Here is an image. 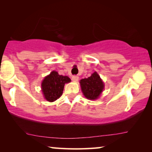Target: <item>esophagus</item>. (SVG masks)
Returning a JSON list of instances; mask_svg holds the SVG:
<instances>
[{
    "label": "esophagus",
    "instance_id": "34e87169",
    "mask_svg": "<svg viewBox=\"0 0 152 152\" xmlns=\"http://www.w3.org/2000/svg\"><path fill=\"white\" fill-rule=\"evenodd\" d=\"M78 76H75V75H74V76H72V80H73V81H77V80H78Z\"/></svg>",
    "mask_w": 152,
    "mask_h": 152
}]
</instances>
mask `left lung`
<instances>
[{
    "label": "left lung",
    "mask_w": 152,
    "mask_h": 152,
    "mask_svg": "<svg viewBox=\"0 0 152 152\" xmlns=\"http://www.w3.org/2000/svg\"><path fill=\"white\" fill-rule=\"evenodd\" d=\"M81 90L84 96L89 99H98L104 88L103 81L96 72L87 78L80 81Z\"/></svg>",
    "instance_id": "left-lung-1"
}]
</instances>
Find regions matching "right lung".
I'll use <instances>...</instances> for the list:
<instances>
[{
	"mask_svg": "<svg viewBox=\"0 0 152 152\" xmlns=\"http://www.w3.org/2000/svg\"><path fill=\"white\" fill-rule=\"evenodd\" d=\"M70 81L68 76L59 75L57 72H52L42 83V91L45 99L52 102L59 98L63 94L65 84Z\"/></svg>",
	"mask_w": 152,
	"mask_h": 152,
	"instance_id": "add662e5",
	"label": "right lung"
}]
</instances>
